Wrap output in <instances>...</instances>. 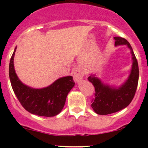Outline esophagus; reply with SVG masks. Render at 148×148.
<instances>
[{
    "label": "esophagus",
    "instance_id": "34e87169",
    "mask_svg": "<svg viewBox=\"0 0 148 148\" xmlns=\"http://www.w3.org/2000/svg\"><path fill=\"white\" fill-rule=\"evenodd\" d=\"M84 76V72L82 69L77 68L74 73V79L77 82H79L83 79Z\"/></svg>",
    "mask_w": 148,
    "mask_h": 148
}]
</instances>
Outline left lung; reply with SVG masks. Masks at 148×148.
<instances>
[{"label": "left lung", "instance_id": "obj_1", "mask_svg": "<svg viewBox=\"0 0 148 148\" xmlns=\"http://www.w3.org/2000/svg\"><path fill=\"white\" fill-rule=\"evenodd\" d=\"M115 46L127 44L132 56V68L127 82L119 89H114L104 85L94 76L88 77V80L95 86V98L92 100V107L98 114H112L127 107L135 97L139 79L138 63L130 43L120 36L114 37Z\"/></svg>", "mask_w": 148, "mask_h": 148}]
</instances>
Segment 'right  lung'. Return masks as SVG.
I'll return each instance as SVG.
<instances>
[{"label": "right lung", "instance_id": "1", "mask_svg": "<svg viewBox=\"0 0 148 148\" xmlns=\"http://www.w3.org/2000/svg\"><path fill=\"white\" fill-rule=\"evenodd\" d=\"M15 49L9 64V77L12 88L23 108L30 113L44 117H53L64 106L69 91L75 84L71 76L62 77L44 89H33L18 78L13 66Z\"/></svg>", "mask_w": 148, "mask_h": 148}]
</instances>
